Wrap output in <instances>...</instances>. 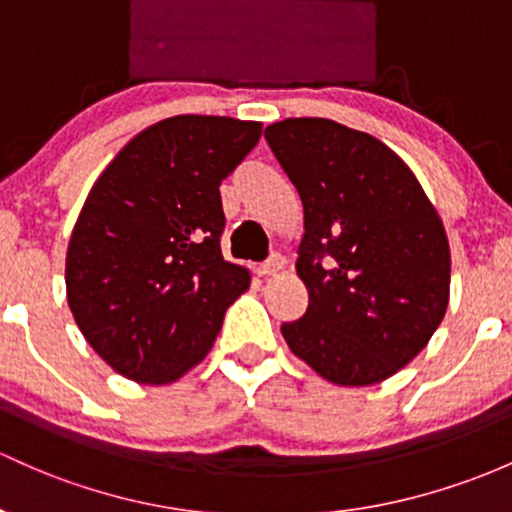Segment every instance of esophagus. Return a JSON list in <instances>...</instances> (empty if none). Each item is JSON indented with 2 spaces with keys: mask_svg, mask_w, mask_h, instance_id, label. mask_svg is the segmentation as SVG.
Returning a JSON list of instances; mask_svg holds the SVG:
<instances>
[{
  "mask_svg": "<svg viewBox=\"0 0 512 512\" xmlns=\"http://www.w3.org/2000/svg\"><path fill=\"white\" fill-rule=\"evenodd\" d=\"M283 266H285L283 256L273 254L266 263H261V266H258V276H266V278L268 276H276V273L283 271Z\"/></svg>",
  "mask_w": 512,
  "mask_h": 512,
  "instance_id": "1",
  "label": "esophagus"
}]
</instances>
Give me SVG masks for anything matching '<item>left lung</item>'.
<instances>
[{"instance_id":"1","label":"left lung","mask_w":512,"mask_h":512,"mask_svg":"<svg viewBox=\"0 0 512 512\" xmlns=\"http://www.w3.org/2000/svg\"><path fill=\"white\" fill-rule=\"evenodd\" d=\"M298 188L307 310L280 327L290 351L334 386L381 383L408 366L444 320L452 256L444 224L395 151L320 117L266 129Z\"/></svg>"}]
</instances>
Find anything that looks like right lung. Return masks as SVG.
<instances>
[{
    "instance_id": "add662e5",
    "label": "right lung",
    "mask_w": 512,
    "mask_h": 512,
    "mask_svg": "<svg viewBox=\"0 0 512 512\" xmlns=\"http://www.w3.org/2000/svg\"><path fill=\"white\" fill-rule=\"evenodd\" d=\"M261 122L178 114L136 134L92 185L65 256L82 337L124 378L166 386L210 354L251 285L224 261L219 185Z\"/></svg>"
}]
</instances>
